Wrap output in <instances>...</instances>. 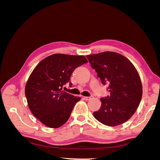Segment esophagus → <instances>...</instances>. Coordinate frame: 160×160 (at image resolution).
<instances>
[{
	"label": "esophagus",
	"instance_id": "1",
	"mask_svg": "<svg viewBox=\"0 0 160 160\" xmlns=\"http://www.w3.org/2000/svg\"><path fill=\"white\" fill-rule=\"evenodd\" d=\"M83 98H84V99H85L87 101H89V100H91V99H93V95H91L89 97H84Z\"/></svg>",
	"mask_w": 160,
	"mask_h": 160
}]
</instances>
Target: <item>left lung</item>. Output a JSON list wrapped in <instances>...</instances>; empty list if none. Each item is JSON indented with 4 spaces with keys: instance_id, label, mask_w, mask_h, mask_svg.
<instances>
[{
    "instance_id": "8db88e82",
    "label": "left lung",
    "mask_w": 160,
    "mask_h": 160,
    "mask_svg": "<svg viewBox=\"0 0 160 160\" xmlns=\"http://www.w3.org/2000/svg\"><path fill=\"white\" fill-rule=\"evenodd\" d=\"M101 83L109 84L110 95L101 98V108L95 118L108 126H117L132 117L142 97V85L138 72L126 57L106 51L86 56Z\"/></svg>"
}]
</instances>
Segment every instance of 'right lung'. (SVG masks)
Here are the masks:
<instances>
[{
    "instance_id": "obj_1",
    "label": "right lung",
    "mask_w": 160,
    "mask_h": 160,
    "mask_svg": "<svg viewBox=\"0 0 160 160\" xmlns=\"http://www.w3.org/2000/svg\"><path fill=\"white\" fill-rule=\"evenodd\" d=\"M88 60L84 56L53 54L42 60L28 78L25 96L36 118L51 128L62 126L81 99L62 91L74 70Z\"/></svg>"
}]
</instances>
